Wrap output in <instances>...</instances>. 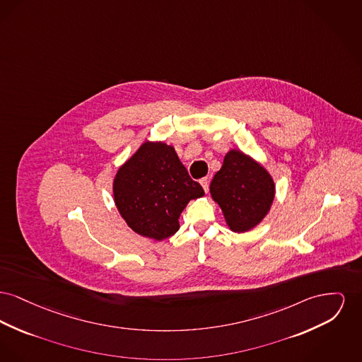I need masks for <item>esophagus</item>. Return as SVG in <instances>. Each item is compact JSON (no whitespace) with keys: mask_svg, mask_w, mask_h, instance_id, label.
<instances>
[{"mask_svg":"<svg viewBox=\"0 0 362 362\" xmlns=\"http://www.w3.org/2000/svg\"><path fill=\"white\" fill-rule=\"evenodd\" d=\"M199 183H201V186L204 187L205 192H209V179H208V177H202V179L199 180Z\"/></svg>","mask_w":362,"mask_h":362,"instance_id":"34e87169","label":"esophagus"}]
</instances>
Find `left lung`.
I'll use <instances>...</instances> for the list:
<instances>
[{"label": "left lung", "mask_w": 362, "mask_h": 362, "mask_svg": "<svg viewBox=\"0 0 362 362\" xmlns=\"http://www.w3.org/2000/svg\"><path fill=\"white\" fill-rule=\"evenodd\" d=\"M211 194L224 213L228 227L235 233H246L269 212L275 183L253 158L231 150L213 177Z\"/></svg>", "instance_id": "left-lung-1"}]
</instances>
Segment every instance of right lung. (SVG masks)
I'll return each instance as SVG.
<instances>
[{
    "instance_id": "1",
    "label": "right lung",
    "mask_w": 362,
    "mask_h": 362,
    "mask_svg": "<svg viewBox=\"0 0 362 362\" xmlns=\"http://www.w3.org/2000/svg\"><path fill=\"white\" fill-rule=\"evenodd\" d=\"M172 146L145 142L117 170L115 204L128 226L142 236L163 240L179 230V216L190 199L202 197Z\"/></svg>"
}]
</instances>
